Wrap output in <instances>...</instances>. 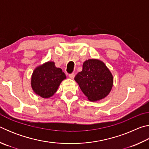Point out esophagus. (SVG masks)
Here are the masks:
<instances>
[{
	"mask_svg": "<svg viewBox=\"0 0 149 149\" xmlns=\"http://www.w3.org/2000/svg\"><path fill=\"white\" fill-rule=\"evenodd\" d=\"M68 76L70 78H71V79H74V77H75V74L74 73H72V74H70L68 75Z\"/></svg>",
	"mask_w": 149,
	"mask_h": 149,
	"instance_id": "1",
	"label": "esophagus"
}]
</instances>
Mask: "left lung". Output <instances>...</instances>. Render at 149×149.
Returning a JSON list of instances; mask_svg holds the SVG:
<instances>
[{
  "mask_svg": "<svg viewBox=\"0 0 149 149\" xmlns=\"http://www.w3.org/2000/svg\"><path fill=\"white\" fill-rule=\"evenodd\" d=\"M90 101H97L109 94L113 85V76L104 63L97 59H89L83 64V70L74 78Z\"/></svg>",
  "mask_w": 149,
  "mask_h": 149,
  "instance_id": "left-lung-1",
  "label": "left lung"
}]
</instances>
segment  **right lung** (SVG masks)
Returning a JSON list of instances; mask_svg holds the SVG:
<instances>
[{"mask_svg":"<svg viewBox=\"0 0 149 149\" xmlns=\"http://www.w3.org/2000/svg\"><path fill=\"white\" fill-rule=\"evenodd\" d=\"M66 76L62 70L55 66L54 62H47L34 70L31 84L33 91L45 99L52 97Z\"/></svg>","mask_w":149,"mask_h":149,"instance_id":"1","label":"right lung"}]
</instances>
